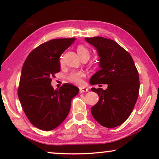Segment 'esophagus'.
<instances>
[{
  "mask_svg": "<svg viewBox=\"0 0 159 159\" xmlns=\"http://www.w3.org/2000/svg\"><path fill=\"white\" fill-rule=\"evenodd\" d=\"M88 88H85V87H80L79 88L80 93H85V92H88Z\"/></svg>",
  "mask_w": 159,
  "mask_h": 159,
  "instance_id": "obj_1",
  "label": "esophagus"
}]
</instances>
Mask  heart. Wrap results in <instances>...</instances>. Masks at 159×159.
Instances as JSON below:
<instances>
[{"instance_id": "b5f03b06", "label": "heart", "mask_w": 159, "mask_h": 159, "mask_svg": "<svg viewBox=\"0 0 159 159\" xmlns=\"http://www.w3.org/2000/svg\"><path fill=\"white\" fill-rule=\"evenodd\" d=\"M76 50L80 58L83 57H88V58L90 57V51L86 47L83 46V45H79ZM60 62L61 63V60H60ZM85 76V74L83 71H72L67 76L66 79L69 82L74 83V84H80V83H82L83 78Z\"/></svg>"}]
</instances>
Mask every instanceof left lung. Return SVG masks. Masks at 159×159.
I'll return each instance as SVG.
<instances>
[{
	"instance_id": "obj_1",
	"label": "left lung",
	"mask_w": 159,
	"mask_h": 159,
	"mask_svg": "<svg viewBox=\"0 0 159 159\" xmlns=\"http://www.w3.org/2000/svg\"><path fill=\"white\" fill-rule=\"evenodd\" d=\"M85 40L100 57L101 69L91 77L90 83L108 85L105 90L91 88L99 98L91 113L102 126L115 128L128 119L135 105L139 90L138 69L129 52L113 40L100 36Z\"/></svg>"
}]
</instances>
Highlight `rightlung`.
<instances>
[{"mask_svg":"<svg viewBox=\"0 0 159 159\" xmlns=\"http://www.w3.org/2000/svg\"><path fill=\"white\" fill-rule=\"evenodd\" d=\"M76 38L45 42L31 51L21 70L17 94L21 107L32 125L52 130L68 115L71 99L79 92L76 86L64 83L57 90L51 86L60 71V55Z\"/></svg>","mask_w":159,"mask_h":159,"instance_id":"add662e5","label":"right lung"}]
</instances>
